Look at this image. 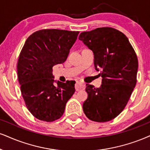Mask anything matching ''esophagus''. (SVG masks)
Listing matches in <instances>:
<instances>
[{
	"label": "esophagus",
	"mask_w": 150,
	"mask_h": 150,
	"mask_svg": "<svg viewBox=\"0 0 150 150\" xmlns=\"http://www.w3.org/2000/svg\"><path fill=\"white\" fill-rule=\"evenodd\" d=\"M85 88H86V84H85L84 83L77 81L76 84V86H75L76 90V91H79V90H84Z\"/></svg>",
	"instance_id": "obj_1"
}]
</instances>
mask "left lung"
<instances>
[{"mask_svg": "<svg viewBox=\"0 0 150 150\" xmlns=\"http://www.w3.org/2000/svg\"><path fill=\"white\" fill-rule=\"evenodd\" d=\"M79 39L92 51L95 69L102 77L99 88L86 84L83 112L92 121H110L124 110L136 86L137 55L126 35L112 28L83 32Z\"/></svg>", "mask_w": 150, "mask_h": 150, "instance_id": "left-lung-1", "label": "left lung"}]
</instances>
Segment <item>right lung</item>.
<instances>
[{
  "label": "right lung",
  "mask_w": 150,
  "mask_h": 150,
  "mask_svg": "<svg viewBox=\"0 0 150 150\" xmlns=\"http://www.w3.org/2000/svg\"><path fill=\"white\" fill-rule=\"evenodd\" d=\"M79 33L44 29L33 33L24 44L18 60V79L25 106L38 120L60 118L74 93L75 81H54L52 71L53 66L67 60Z\"/></svg>",
  "instance_id": "add662e5"
}]
</instances>
